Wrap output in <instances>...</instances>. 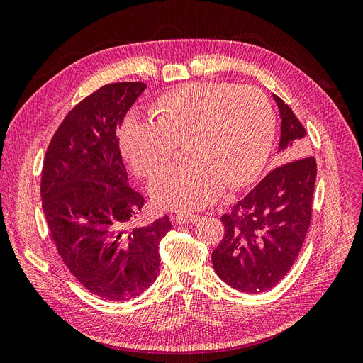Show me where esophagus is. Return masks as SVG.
Masks as SVG:
<instances>
[{
    "instance_id": "esophagus-1",
    "label": "esophagus",
    "mask_w": 363,
    "mask_h": 363,
    "mask_svg": "<svg viewBox=\"0 0 363 363\" xmlns=\"http://www.w3.org/2000/svg\"><path fill=\"white\" fill-rule=\"evenodd\" d=\"M200 215H177L174 216V221L177 224H194L200 221Z\"/></svg>"
}]
</instances>
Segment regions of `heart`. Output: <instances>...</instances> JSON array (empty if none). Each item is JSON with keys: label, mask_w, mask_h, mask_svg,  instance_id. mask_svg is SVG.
Wrapping results in <instances>:
<instances>
[{"label": "heart", "mask_w": 363, "mask_h": 363, "mask_svg": "<svg viewBox=\"0 0 363 363\" xmlns=\"http://www.w3.org/2000/svg\"><path fill=\"white\" fill-rule=\"evenodd\" d=\"M152 113L156 121L130 113L119 144L131 169L147 177L186 140L189 159L167 164L150 182L151 199L160 207L199 211L218 199L223 184L251 183L269 156L276 119L256 87L188 83L159 98Z\"/></svg>", "instance_id": "obj_1"}]
</instances>
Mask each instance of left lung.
Segmentation results:
<instances>
[{
    "label": "left lung",
    "instance_id": "left-lung-1",
    "mask_svg": "<svg viewBox=\"0 0 363 363\" xmlns=\"http://www.w3.org/2000/svg\"><path fill=\"white\" fill-rule=\"evenodd\" d=\"M277 103L283 160L223 215L224 236L212 252L218 277L240 292H265L286 276L303 247L312 216L316 162L307 155L306 130L288 104Z\"/></svg>",
    "mask_w": 363,
    "mask_h": 363
}]
</instances>
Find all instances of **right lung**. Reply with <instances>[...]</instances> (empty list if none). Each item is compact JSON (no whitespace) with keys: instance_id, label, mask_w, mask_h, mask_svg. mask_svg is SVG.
Returning a JSON list of instances; mask_svg holds the SVG:
<instances>
[{"instance_id":"1","label":"right lung","mask_w":363,"mask_h":363,"mask_svg":"<svg viewBox=\"0 0 363 363\" xmlns=\"http://www.w3.org/2000/svg\"><path fill=\"white\" fill-rule=\"evenodd\" d=\"M139 82L100 87L67 115L54 133L42 169V208L65 265L92 294L125 301L159 274L160 239L168 216L127 224L144 206L130 188L116 131L145 91Z\"/></svg>"}]
</instances>
